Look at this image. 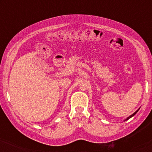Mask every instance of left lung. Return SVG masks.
<instances>
[{
    "instance_id": "1",
    "label": "left lung",
    "mask_w": 152,
    "mask_h": 152,
    "mask_svg": "<svg viewBox=\"0 0 152 152\" xmlns=\"http://www.w3.org/2000/svg\"><path fill=\"white\" fill-rule=\"evenodd\" d=\"M138 110H139V109H138ZM138 110H137V111H136V112H135V113H133L132 115H130V116H129V118H126V120H129V118H132V117H133V116H134V115H135V114H136V113H137V112H138Z\"/></svg>"
}]
</instances>
